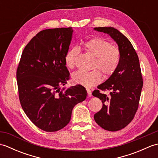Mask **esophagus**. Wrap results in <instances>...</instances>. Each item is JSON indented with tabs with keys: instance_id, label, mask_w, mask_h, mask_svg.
<instances>
[{
	"instance_id": "esophagus-1",
	"label": "esophagus",
	"mask_w": 158,
	"mask_h": 158,
	"mask_svg": "<svg viewBox=\"0 0 158 158\" xmlns=\"http://www.w3.org/2000/svg\"><path fill=\"white\" fill-rule=\"evenodd\" d=\"M86 90H87V92H88V96L89 97H91L92 96V90L90 89H88V88H87Z\"/></svg>"
}]
</instances>
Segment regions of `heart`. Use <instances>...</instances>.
Returning <instances> with one entry per match:
<instances>
[{"instance_id": "obj_1", "label": "heart", "mask_w": 158, "mask_h": 158, "mask_svg": "<svg viewBox=\"0 0 158 158\" xmlns=\"http://www.w3.org/2000/svg\"><path fill=\"white\" fill-rule=\"evenodd\" d=\"M85 51L95 57L93 63L94 69L91 71L78 70L73 74V81L85 87H92L98 84L102 80V74L107 77L115 72L120 60V52L111 43L100 37H94L83 43ZM79 53L77 48H70L64 57L66 66L73 69L76 64L77 57ZM98 68L99 69H97Z\"/></svg>"}]
</instances>
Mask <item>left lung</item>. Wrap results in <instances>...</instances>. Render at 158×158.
Listing matches in <instances>:
<instances>
[{
    "label": "left lung",
    "instance_id": "1",
    "mask_svg": "<svg viewBox=\"0 0 158 158\" xmlns=\"http://www.w3.org/2000/svg\"><path fill=\"white\" fill-rule=\"evenodd\" d=\"M94 30L110 36L120 52L115 72L92 92L102 102L101 110L94 116L95 122L103 129L115 132L124 128L135 117L143 85L141 70L135 49L122 33L113 27ZM106 90L110 91L109 96L101 92Z\"/></svg>",
    "mask_w": 158,
    "mask_h": 158
}]
</instances>
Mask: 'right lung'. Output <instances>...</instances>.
Here are the masks:
<instances>
[{
	"label": "right lung",
	"mask_w": 158,
	"mask_h": 158,
	"mask_svg": "<svg viewBox=\"0 0 158 158\" xmlns=\"http://www.w3.org/2000/svg\"><path fill=\"white\" fill-rule=\"evenodd\" d=\"M73 32L72 28H60L37 33L25 47L17 69L23 111L36 126L46 132L64 127L74 106L87 97L86 89L81 85L60 88L70 79L64 57Z\"/></svg>",
	"instance_id": "obj_1"
}]
</instances>
